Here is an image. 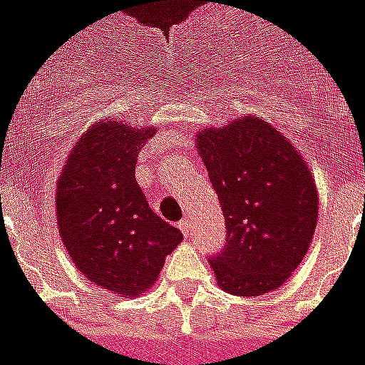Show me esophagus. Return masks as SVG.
Segmentation results:
<instances>
[{
	"label": "esophagus",
	"instance_id": "esophagus-1",
	"mask_svg": "<svg viewBox=\"0 0 365 365\" xmlns=\"http://www.w3.org/2000/svg\"><path fill=\"white\" fill-rule=\"evenodd\" d=\"M178 227H180V231H182V235H188V233H190V231H192V221H188V219H185V221L180 222Z\"/></svg>",
	"mask_w": 365,
	"mask_h": 365
}]
</instances>
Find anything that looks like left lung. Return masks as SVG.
Instances as JSON below:
<instances>
[{"mask_svg": "<svg viewBox=\"0 0 365 365\" xmlns=\"http://www.w3.org/2000/svg\"><path fill=\"white\" fill-rule=\"evenodd\" d=\"M197 148L227 227L225 249L209 257L219 287L239 297L277 289L303 261L317 225L307 160L259 116L202 128Z\"/></svg>", "mask_w": 365, "mask_h": 365, "instance_id": "8db88e82", "label": "left lung"}]
</instances>
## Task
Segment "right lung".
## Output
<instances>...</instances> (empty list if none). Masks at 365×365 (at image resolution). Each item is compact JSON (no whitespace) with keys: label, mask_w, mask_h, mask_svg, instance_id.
<instances>
[{"label":"right lung","mask_w":365,"mask_h":365,"mask_svg":"<svg viewBox=\"0 0 365 365\" xmlns=\"http://www.w3.org/2000/svg\"><path fill=\"white\" fill-rule=\"evenodd\" d=\"M153 126L96 122L80 136L56 188V219L76 269L122 297L150 289L182 241L148 207L134 170Z\"/></svg>","instance_id":"1"}]
</instances>
